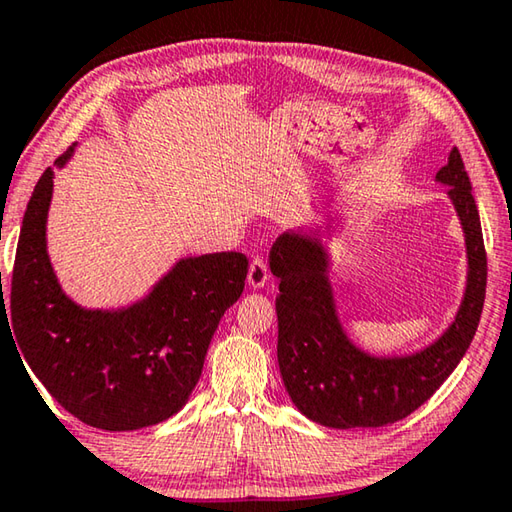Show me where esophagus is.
<instances>
[{
    "instance_id": "esophagus-1",
    "label": "esophagus",
    "mask_w": 512,
    "mask_h": 512,
    "mask_svg": "<svg viewBox=\"0 0 512 512\" xmlns=\"http://www.w3.org/2000/svg\"><path fill=\"white\" fill-rule=\"evenodd\" d=\"M268 282V266L262 257H255L248 266V287L262 289Z\"/></svg>"
}]
</instances>
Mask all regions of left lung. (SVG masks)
Listing matches in <instances>:
<instances>
[{
  "label": "left lung",
  "instance_id": "1",
  "mask_svg": "<svg viewBox=\"0 0 512 512\" xmlns=\"http://www.w3.org/2000/svg\"><path fill=\"white\" fill-rule=\"evenodd\" d=\"M436 183L449 187L447 196L461 221L467 277L454 320L418 352L377 357L361 350L341 323L329 277L332 259L320 237L287 230L275 239L268 266L280 280L277 363L291 402L311 422L354 429L402 420L438 391L470 348L483 311L488 259L458 149L436 173Z\"/></svg>",
  "mask_w": 512,
  "mask_h": 512
}]
</instances>
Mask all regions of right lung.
I'll list each match as a JSON object with an SVG mask.
<instances>
[{
  "mask_svg": "<svg viewBox=\"0 0 512 512\" xmlns=\"http://www.w3.org/2000/svg\"><path fill=\"white\" fill-rule=\"evenodd\" d=\"M74 146L56 167H65ZM51 194L49 167L24 212L11 280L20 359L65 411L90 427L133 431L171 418L198 384L225 309L244 291L246 255L183 257L133 305L81 307L60 287L47 253Z\"/></svg>",
  "mask_w": 512,
  "mask_h": 512,
  "instance_id": "right-lung-1",
  "label": "right lung"
}]
</instances>
